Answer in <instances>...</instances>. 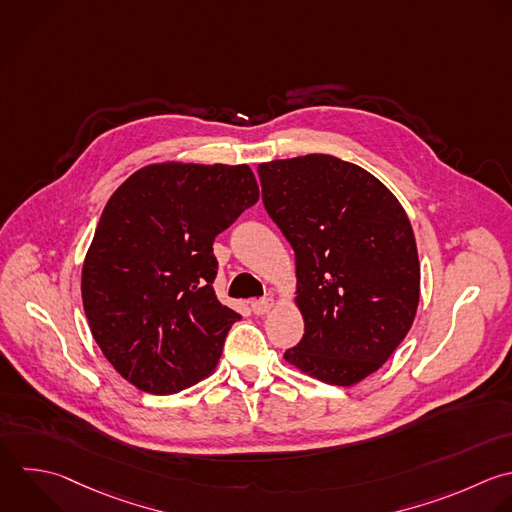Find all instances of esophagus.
Returning a JSON list of instances; mask_svg holds the SVG:
<instances>
[{
	"mask_svg": "<svg viewBox=\"0 0 512 512\" xmlns=\"http://www.w3.org/2000/svg\"><path fill=\"white\" fill-rule=\"evenodd\" d=\"M274 298L272 296H268V298H262V300H252V304H250V308H252V312L254 314H258V316H262V314H268L272 308H274Z\"/></svg>",
	"mask_w": 512,
	"mask_h": 512,
	"instance_id": "esophagus-1",
	"label": "esophagus"
}]
</instances>
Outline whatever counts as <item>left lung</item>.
Returning a JSON list of instances; mask_svg holds the SVG:
<instances>
[{
	"instance_id": "obj_1",
	"label": "left lung",
	"mask_w": 512,
	"mask_h": 512,
	"mask_svg": "<svg viewBox=\"0 0 512 512\" xmlns=\"http://www.w3.org/2000/svg\"><path fill=\"white\" fill-rule=\"evenodd\" d=\"M262 202L296 256L302 340L286 362L352 386L408 334L420 298L410 220L370 172L328 154L258 166Z\"/></svg>"
}]
</instances>
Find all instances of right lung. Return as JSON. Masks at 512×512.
<instances>
[{
    "mask_svg": "<svg viewBox=\"0 0 512 512\" xmlns=\"http://www.w3.org/2000/svg\"><path fill=\"white\" fill-rule=\"evenodd\" d=\"M260 198L246 164H152L108 200L82 268L90 330L110 364L150 394L214 372L242 316L212 288L214 238Z\"/></svg>",
    "mask_w": 512,
    "mask_h": 512,
    "instance_id": "1",
    "label": "right lung"
}]
</instances>
